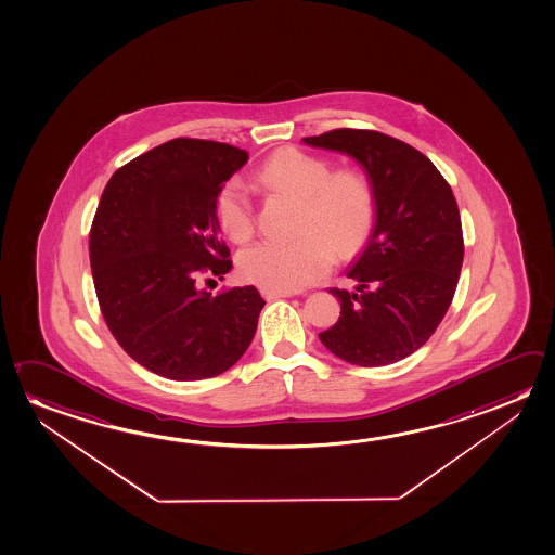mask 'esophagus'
<instances>
[{
  "instance_id": "obj_1",
  "label": "esophagus",
  "mask_w": 555,
  "mask_h": 555,
  "mask_svg": "<svg viewBox=\"0 0 555 555\" xmlns=\"http://www.w3.org/2000/svg\"><path fill=\"white\" fill-rule=\"evenodd\" d=\"M262 297L266 300H275V299H285V297H295V293H291V291H262Z\"/></svg>"
}]
</instances>
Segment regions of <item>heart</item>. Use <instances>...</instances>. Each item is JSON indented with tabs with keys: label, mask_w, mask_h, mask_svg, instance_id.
<instances>
[{
	"label": "heart",
	"mask_w": 555,
	"mask_h": 555,
	"mask_svg": "<svg viewBox=\"0 0 555 555\" xmlns=\"http://www.w3.org/2000/svg\"><path fill=\"white\" fill-rule=\"evenodd\" d=\"M253 179L266 191L302 204L299 231L305 235L291 243H258L238 256V275L262 289L297 291L322 280L334 264L333 248L349 255L372 223V189L354 169L332 171L326 159L287 149L266 159ZM216 220L223 235L237 245L253 237V203L235 179L216 196Z\"/></svg>",
	"instance_id": "obj_1"
}]
</instances>
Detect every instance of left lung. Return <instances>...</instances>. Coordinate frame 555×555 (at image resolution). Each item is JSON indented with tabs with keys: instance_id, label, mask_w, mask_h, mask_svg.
Returning <instances> with one entry per match:
<instances>
[{
	"instance_id": "8db88e82",
	"label": "left lung",
	"mask_w": 555,
	"mask_h": 555,
	"mask_svg": "<svg viewBox=\"0 0 555 555\" xmlns=\"http://www.w3.org/2000/svg\"><path fill=\"white\" fill-rule=\"evenodd\" d=\"M354 159L369 176L374 225L337 289L341 317L318 335L357 366H386L421 349L440 326L463 266L457 201L430 159L376 131L337 129L302 139Z\"/></svg>"
}]
</instances>
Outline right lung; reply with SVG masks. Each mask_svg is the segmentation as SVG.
Returning a JSON list of instances; mask_svg holds the SVG:
<instances>
[{
  "mask_svg": "<svg viewBox=\"0 0 555 555\" xmlns=\"http://www.w3.org/2000/svg\"><path fill=\"white\" fill-rule=\"evenodd\" d=\"M247 150L173 139L117 169L90 229L98 302L125 352L162 378H214L255 337V285L211 295L198 280L231 270L216 196Z\"/></svg>",
  "mask_w": 555,
  "mask_h": 555,
  "instance_id": "add662e5",
  "label": "right lung"
}]
</instances>
